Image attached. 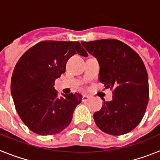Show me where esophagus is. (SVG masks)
<instances>
[{
	"instance_id": "obj_1",
	"label": "esophagus",
	"mask_w": 160,
	"mask_h": 160,
	"mask_svg": "<svg viewBox=\"0 0 160 160\" xmlns=\"http://www.w3.org/2000/svg\"><path fill=\"white\" fill-rule=\"evenodd\" d=\"M90 98H91V97H90V96L85 94V95H83V97H82V101H89Z\"/></svg>"
}]
</instances>
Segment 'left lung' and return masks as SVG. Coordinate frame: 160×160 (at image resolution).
I'll return each mask as SVG.
<instances>
[{
    "label": "left lung",
    "instance_id": "1",
    "mask_svg": "<svg viewBox=\"0 0 160 160\" xmlns=\"http://www.w3.org/2000/svg\"><path fill=\"white\" fill-rule=\"evenodd\" d=\"M100 66L99 81L114 89L111 102L94 114L98 128L112 135L127 134L141 122L149 98L148 76L138 53L115 39L82 42Z\"/></svg>",
    "mask_w": 160,
    "mask_h": 160
}]
</instances>
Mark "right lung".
<instances>
[{
    "instance_id": "obj_1",
    "label": "right lung",
    "mask_w": 160,
    "mask_h": 160,
    "mask_svg": "<svg viewBox=\"0 0 160 160\" xmlns=\"http://www.w3.org/2000/svg\"><path fill=\"white\" fill-rule=\"evenodd\" d=\"M87 57L78 42L45 41L28 49L18 60L11 78V94L22 122L32 132L51 135L67 128L82 96L58 97L54 82L66 71L68 59Z\"/></svg>"
}]
</instances>
